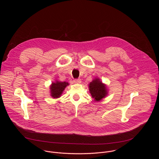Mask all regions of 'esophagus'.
Listing matches in <instances>:
<instances>
[{"label": "esophagus", "mask_w": 159, "mask_h": 159, "mask_svg": "<svg viewBox=\"0 0 159 159\" xmlns=\"http://www.w3.org/2000/svg\"><path fill=\"white\" fill-rule=\"evenodd\" d=\"M74 83L76 84H80L81 83V80L80 79H75L74 80Z\"/></svg>", "instance_id": "obj_1"}]
</instances>
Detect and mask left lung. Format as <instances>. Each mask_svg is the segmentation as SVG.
Wrapping results in <instances>:
<instances>
[{
  "mask_svg": "<svg viewBox=\"0 0 159 159\" xmlns=\"http://www.w3.org/2000/svg\"><path fill=\"white\" fill-rule=\"evenodd\" d=\"M89 89L92 97L95 102L100 101L108 93L107 85L98 78H95L89 84Z\"/></svg>",
  "mask_w": 159,
  "mask_h": 159,
  "instance_id": "obj_1",
  "label": "left lung"
}]
</instances>
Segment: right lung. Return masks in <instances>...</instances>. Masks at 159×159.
Returning a JSON list of instances; mask_svg holds the SVG:
<instances>
[{"label": "right lung", "mask_w": 159, "mask_h": 159, "mask_svg": "<svg viewBox=\"0 0 159 159\" xmlns=\"http://www.w3.org/2000/svg\"><path fill=\"white\" fill-rule=\"evenodd\" d=\"M68 85V83L66 81L61 82L56 80L55 82H52L49 86L51 96L54 98H57L61 97L66 88Z\"/></svg>", "instance_id": "add662e5"}]
</instances>
